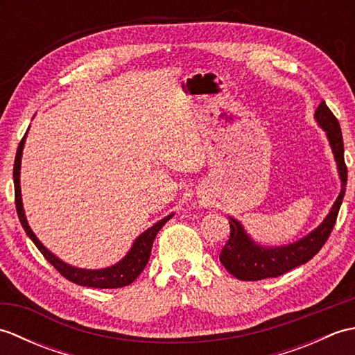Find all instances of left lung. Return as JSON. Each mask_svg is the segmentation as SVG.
Wrapping results in <instances>:
<instances>
[{"mask_svg": "<svg viewBox=\"0 0 355 355\" xmlns=\"http://www.w3.org/2000/svg\"><path fill=\"white\" fill-rule=\"evenodd\" d=\"M318 123L327 132L331 149L334 153L337 162L338 175L342 180V191L338 193L336 202L331 207L328 216L318 229L296 243L282 247H262L247 235L243 225L235 218L229 216L230 236L220 253V261L230 275L239 281H261L267 277H277L286 271L296 268L308 262L319 253L323 244L327 243L331 232L334 229L338 210L346 191V180H348V169H346L343 157V137L338 120L327 107L325 101H322L314 114Z\"/></svg>", "mask_w": 355, "mask_h": 355, "instance_id": "1", "label": "left lung"}]
</instances>
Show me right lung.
<instances>
[{"label": "right lung", "mask_w": 355, "mask_h": 355, "mask_svg": "<svg viewBox=\"0 0 355 355\" xmlns=\"http://www.w3.org/2000/svg\"><path fill=\"white\" fill-rule=\"evenodd\" d=\"M26 135L19 141L17 157H15L13 183H15V205H17V214H18L22 229L26 230L28 238L33 241V244L37 248H40V252L44 254V258L47 259L65 279H69V281H71L73 284H78L82 286H93V288H122V286H126L131 282H134L146 267L157 233L160 232L163 225L171 220L173 214L164 216L163 220L155 223L153 227H149L146 232H143L141 235L134 241L131 250L128 252L125 258L120 262H117L116 266H111L108 268H102V270H84V268H76L73 266H69V263H65L64 261L59 259L58 256L53 254L41 244V241L36 238V235L32 232V229H30V225L26 220L24 209H22L21 186H19L21 155H22V149H24Z\"/></svg>", "instance_id": "obj_1"}]
</instances>
